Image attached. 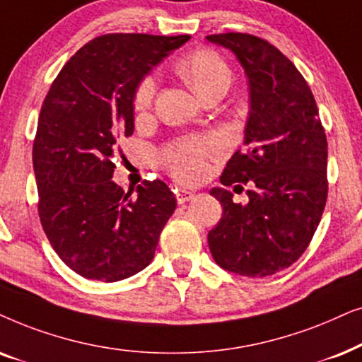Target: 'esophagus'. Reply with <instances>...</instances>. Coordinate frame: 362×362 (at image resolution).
<instances>
[{"label": "esophagus", "mask_w": 362, "mask_h": 362, "mask_svg": "<svg viewBox=\"0 0 362 362\" xmlns=\"http://www.w3.org/2000/svg\"><path fill=\"white\" fill-rule=\"evenodd\" d=\"M175 197L178 204H185V202H190L192 199H195V192L189 189H177Z\"/></svg>", "instance_id": "34e87169"}]
</instances>
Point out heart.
<instances>
[{
  "label": "heart",
  "mask_w": 362,
  "mask_h": 362,
  "mask_svg": "<svg viewBox=\"0 0 362 362\" xmlns=\"http://www.w3.org/2000/svg\"><path fill=\"white\" fill-rule=\"evenodd\" d=\"M178 74L202 99L214 93H225L231 83L228 64L215 51L200 49L180 61ZM157 93V81L146 76L134 93V110L137 115L151 112ZM223 151V144L216 136L185 137L168 144L160 152V163L180 180H197L205 172L206 160Z\"/></svg>",
  "instance_id": "1"
}]
</instances>
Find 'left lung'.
<instances>
[{
    "instance_id": "8db88e82",
    "label": "left lung",
    "mask_w": 362,
    "mask_h": 362,
    "mask_svg": "<svg viewBox=\"0 0 362 362\" xmlns=\"http://www.w3.org/2000/svg\"><path fill=\"white\" fill-rule=\"evenodd\" d=\"M206 40L233 51L248 76L247 147L233 153L220 182L252 187L247 205L235 204L230 190L210 192L223 215L209 231V247L221 268L268 276L291 267L320 225L327 199L326 134L310 86L281 51L247 33Z\"/></svg>"
}]
</instances>
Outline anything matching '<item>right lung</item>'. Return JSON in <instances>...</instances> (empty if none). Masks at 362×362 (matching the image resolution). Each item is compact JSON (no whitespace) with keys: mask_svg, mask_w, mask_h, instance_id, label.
<instances>
[{"mask_svg":"<svg viewBox=\"0 0 362 362\" xmlns=\"http://www.w3.org/2000/svg\"><path fill=\"white\" fill-rule=\"evenodd\" d=\"M189 35H104L84 45L51 84L33 144L37 211L51 247L81 276L112 283L147 267L175 210L162 180L137 195L112 182L120 136L134 134V93Z\"/></svg>","mask_w":362,"mask_h":362,"instance_id":"add662e5","label":"right lung"}]
</instances>
